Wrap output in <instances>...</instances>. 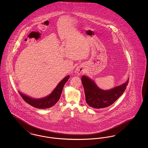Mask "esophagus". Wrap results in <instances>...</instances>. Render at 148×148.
<instances>
[{
  "mask_svg": "<svg viewBox=\"0 0 148 148\" xmlns=\"http://www.w3.org/2000/svg\"><path fill=\"white\" fill-rule=\"evenodd\" d=\"M83 69L82 67L78 66V67L76 68L75 71V73L77 74V75H80L82 74V73L83 72Z\"/></svg>",
  "mask_w": 148,
  "mask_h": 148,
  "instance_id": "obj_1",
  "label": "esophagus"
}]
</instances>
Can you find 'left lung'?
I'll return each instance as SVG.
<instances>
[{
    "label": "left lung",
    "mask_w": 148,
    "mask_h": 148,
    "mask_svg": "<svg viewBox=\"0 0 148 148\" xmlns=\"http://www.w3.org/2000/svg\"><path fill=\"white\" fill-rule=\"evenodd\" d=\"M127 82L110 90H103L99 88L89 77L83 75L82 82L84 89L85 101L92 108L101 109L111 106L123 94L129 83Z\"/></svg>",
    "instance_id": "8db88e82"
}]
</instances>
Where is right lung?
Masks as SVG:
<instances>
[{
  "mask_svg": "<svg viewBox=\"0 0 148 148\" xmlns=\"http://www.w3.org/2000/svg\"><path fill=\"white\" fill-rule=\"evenodd\" d=\"M70 77L69 75L64 77L59 83L57 85L56 88L46 97L40 99L31 98L20 92H19L24 100L30 106L38 109H47L54 106L60 98L64 86Z\"/></svg>",
  "mask_w": 148,
  "mask_h": 148,
  "instance_id": "1",
  "label": "right lung"
}]
</instances>
